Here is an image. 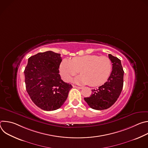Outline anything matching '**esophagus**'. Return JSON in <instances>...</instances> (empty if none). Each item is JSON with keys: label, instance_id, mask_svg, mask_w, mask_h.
I'll return each instance as SVG.
<instances>
[{"label": "esophagus", "instance_id": "esophagus-1", "mask_svg": "<svg viewBox=\"0 0 148 148\" xmlns=\"http://www.w3.org/2000/svg\"><path fill=\"white\" fill-rule=\"evenodd\" d=\"M73 87L74 88H78V89H82V88L81 87H77V86H73Z\"/></svg>", "mask_w": 148, "mask_h": 148}]
</instances>
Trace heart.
<instances>
[{
    "mask_svg": "<svg viewBox=\"0 0 148 148\" xmlns=\"http://www.w3.org/2000/svg\"><path fill=\"white\" fill-rule=\"evenodd\" d=\"M111 60L107 56L85 55L75 57L71 60H63L60 67L62 78L69 81L79 71L81 75L74 79L78 84H88L92 87L104 83L111 71Z\"/></svg>",
    "mask_w": 148,
    "mask_h": 148,
    "instance_id": "heart-1",
    "label": "heart"
}]
</instances>
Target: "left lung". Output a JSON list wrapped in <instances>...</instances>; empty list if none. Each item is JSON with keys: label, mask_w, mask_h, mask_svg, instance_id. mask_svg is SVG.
Segmentation results:
<instances>
[{"label": "left lung", "mask_w": 148, "mask_h": 148, "mask_svg": "<svg viewBox=\"0 0 148 148\" xmlns=\"http://www.w3.org/2000/svg\"><path fill=\"white\" fill-rule=\"evenodd\" d=\"M112 63V70L107 81L97 89L92 90V94L84 100L91 108L96 110H107L111 107L119 98L123 84L124 71L121 60L108 54Z\"/></svg>", "instance_id": "left-lung-1"}]
</instances>
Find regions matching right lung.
<instances>
[{
  "mask_svg": "<svg viewBox=\"0 0 148 148\" xmlns=\"http://www.w3.org/2000/svg\"><path fill=\"white\" fill-rule=\"evenodd\" d=\"M60 54L38 53L28 59L24 73L26 91L32 101L45 111L60 108L67 99L71 84L61 79Z\"/></svg>",
  "mask_w": 148,
  "mask_h": 148,
  "instance_id": "obj_1",
  "label": "right lung"
}]
</instances>
